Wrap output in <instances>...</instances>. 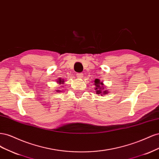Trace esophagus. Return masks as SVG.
Returning <instances> with one entry per match:
<instances>
[{
    "mask_svg": "<svg viewBox=\"0 0 159 159\" xmlns=\"http://www.w3.org/2000/svg\"><path fill=\"white\" fill-rule=\"evenodd\" d=\"M76 75H77V77H78V78H83L84 74L82 73H78V74H76Z\"/></svg>",
    "mask_w": 159,
    "mask_h": 159,
    "instance_id": "obj_1",
    "label": "esophagus"
}]
</instances>
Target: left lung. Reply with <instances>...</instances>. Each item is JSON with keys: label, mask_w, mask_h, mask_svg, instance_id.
Masks as SVG:
<instances>
[{"label": "left lung", "mask_w": 159, "mask_h": 159, "mask_svg": "<svg viewBox=\"0 0 159 159\" xmlns=\"http://www.w3.org/2000/svg\"><path fill=\"white\" fill-rule=\"evenodd\" d=\"M94 82V84L96 86L95 89L96 93L98 95H103L108 93V91L107 90H105V86L103 85V82H102L99 79H95Z\"/></svg>", "instance_id": "8db88e82"}]
</instances>
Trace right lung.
<instances>
[{
    "mask_svg": "<svg viewBox=\"0 0 159 159\" xmlns=\"http://www.w3.org/2000/svg\"><path fill=\"white\" fill-rule=\"evenodd\" d=\"M58 80H59V81H57V82H58V83H59L60 84H61V83H64V81L63 80H61V79H59ZM56 91H60V90H56Z\"/></svg>",
    "mask_w": 159,
    "mask_h": 159,
    "instance_id": "1",
    "label": "right lung"
}]
</instances>
